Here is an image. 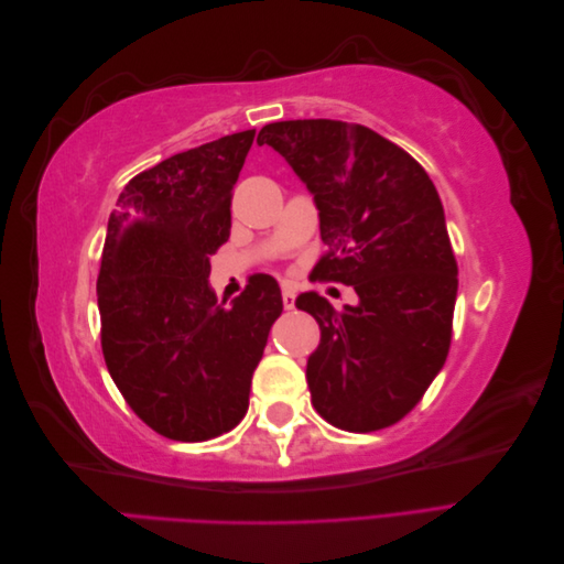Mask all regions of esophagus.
I'll list each match as a JSON object with an SVG mask.
<instances>
[{"label": "esophagus", "instance_id": "34e87169", "mask_svg": "<svg viewBox=\"0 0 564 564\" xmlns=\"http://www.w3.org/2000/svg\"><path fill=\"white\" fill-rule=\"evenodd\" d=\"M294 303H296V289L284 284L282 286V305H284V311H294Z\"/></svg>", "mask_w": 564, "mask_h": 564}]
</instances>
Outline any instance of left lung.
Instances as JSON below:
<instances>
[{
  "label": "left lung",
  "instance_id": "8db88e82",
  "mask_svg": "<svg viewBox=\"0 0 564 564\" xmlns=\"http://www.w3.org/2000/svg\"><path fill=\"white\" fill-rule=\"evenodd\" d=\"M256 143L280 152L313 195L329 245L322 278L360 299L344 311L315 292L296 299L322 334L305 369L317 414L352 433L398 423L452 340L458 270L433 181L377 131L336 119L265 124Z\"/></svg>",
  "mask_w": 564,
  "mask_h": 564
}]
</instances>
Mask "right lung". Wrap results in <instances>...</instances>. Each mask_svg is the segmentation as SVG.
I'll return each mask as SVG.
<instances>
[{"label": "right lung", "instance_id": "right-lung-1", "mask_svg": "<svg viewBox=\"0 0 564 564\" xmlns=\"http://www.w3.org/2000/svg\"><path fill=\"white\" fill-rule=\"evenodd\" d=\"M253 135L230 133L148 169L108 218L96 284L106 365L133 412L172 440H212L245 419L251 373L282 313L272 278L228 308L209 284Z\"/></svg>", "mask_w": 564, "mask_h": 564}]
</instances>
